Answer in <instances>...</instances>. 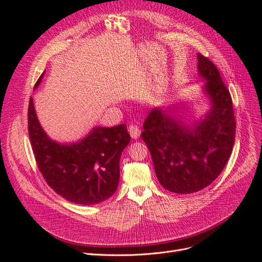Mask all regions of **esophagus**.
Masks as SVG:
<instances>
[{"label":"esophagus","instance_id":"1","mask_svg":"<svg viewBox=\"0 0 262 262\" xmlns=\"http://www.w3.org/2000/svg\"><path fill=\"white\" fill-rule=\"evenodd\" d=\"M129 133H130V136H131V138L132 139H134V140H137L139 137H140V134H141V130H140V128L139 126L137 125V124H130L129 125Z\"/></svg>","mask_w":262,"mask_h":262}]
</instances>
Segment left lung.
<instances>
[{
    "mask_svg": "<svg viewBox=\"0 0 262 262\" xmlns=\"http://www.w3.org/2000/svg\"><path fill=\"white\" fill-rule=\"evenodd\" d=\"M198 74L209 109L199 119L178 104L157 106L147 115L141 138L152 156L161 185L175 193L200 191L215 180L231 156L236 122L233 102L217 68L198 53Z\"/></svg>",
    "mask_w": 262,
    "mask_h": 262,
    "instance_id": "8db88e82",
    "label": "left lung"
}]
</instances>
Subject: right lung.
I'll list each match as a JSON object with an SVG mask.
<instances>
[{"instance_id": "obj_1", "label": "right lung", "mask_w": 262, "mask_h": 262, "mask_svg": "<svg viewBox=\"0 0 262 262\" xmlns=\"http://www.w3.org/2000/svg\"><path fill=\"white\" fill-rule=\"evenodd\" d=\"M28 131L39 170L47 184L66 200L93 205L116 192L120 178V157L131 140L125 124L112 128L96 125L81 140L61 143L43 130L30 98Z\"/></svg>"}]
</instances>
